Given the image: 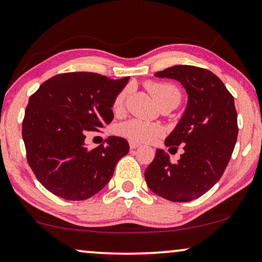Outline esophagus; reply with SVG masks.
Masks as SVG:
<instances>
[{
	"mask_svg": "<svg viewBox=\"0 0 262 262\" xmlns=\"http://www.w3.org/2000/svg\"><path fill=\"white\" fill-rule=\"evenodd\" d=\"M139 143H137V142H132V141H130V148L131 149H136V148H138L139 147Z\"/></svg>",
	"mask_w": 262,
	"mask_h": 262,
	"instance_id": "1",
	"label": "esophagus"
}]
</instances>
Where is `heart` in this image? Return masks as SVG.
<instances>
[{
	"label": "heart",
	"instance_id": "obj_1",
	"mask_svg": "<svg viewBox=\"0 0 262 262\" xmlns=\"http://www.w3.org/2000/svg\"><path fill=\"white\" fill-rule=\"evenodd\" d=\"M147 89L152 95L159 104L172 97L181 98V90L176 85L169 83H147ZM131 94V86H125L115 95L112 102V110L115 115H120L126 108L127 98ZM117 134L130 139L132 142H150L162 134V127L158 124L148 123V121L131 119V120L121 123L117 127Z\"/></svg>",
	"mask_w": 262,
	"mask_h": 262
}]
</instances>
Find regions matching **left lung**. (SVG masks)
Listing matches in <instances>:
<instances>
[{
  "label": "left lung",
  "mask_w": 262,
  "mask_h": 262,
  "mask_svg": "<svg viewBox=\"0 0 262 262\" xmlns=\"http://www.w3.org/2000/svg\"><path fill=\"white\" fill-rule=\"evenodd\" d=\"M181 81L188 106L178 125L166 138L171 149L182 145L177 162L162 149L144 172L149 189L168 201L199 199L222 178L235 148L238 125L235 101L215 74L201 67L178 64L155 73Z\"/></svg>",
  "instance_id": "left-lung-1"
}]
</instances>
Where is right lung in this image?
Wrapping results in <instances>:
<instances>
[{"label":"right lung","mask_w":262,"mask_h":262,"mask_svg":"<svg viewBox=\"0 0 262 262\" xmlns=\"http://www.w3.org/2000/svg\"><path fill=\"white\" fill-rule=\"evenodd\" d=\"M127 80L93 72L61 73L30 96L23 120L27 164L54 195L81 201L111 181L130 149L127 141L111 136L104 144L89 148L85 137L113 120L112 102Z\"/></svg>","instance_id":"obj_1"}]
</instances>
